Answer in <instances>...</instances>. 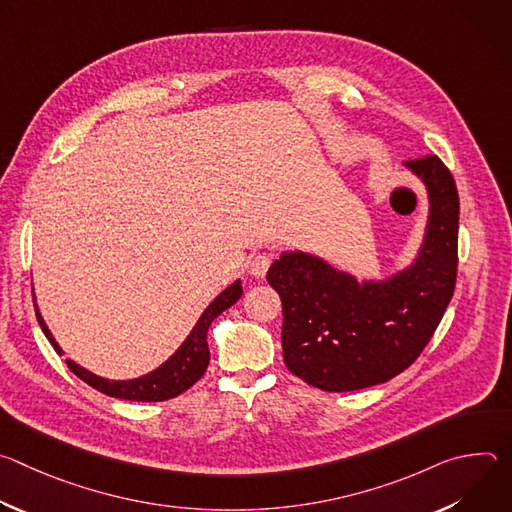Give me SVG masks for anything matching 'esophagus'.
<instances>
[{"label": "esophagus", "instance_id": "esophagus-1", "mask_svg": "<svg viewBox=\"0 0 512 512\" xmlns=\"http://www.w3.org/2000/svg\"><path fill=\"white\" fill-rule=\"evenodd\" d=\"M271 265V257L269 255H253L249 259V273L255 277H263L267 273Z\"/></svg>", "mask_w": 512, "mask_h": 512}]
</instances>
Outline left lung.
Wrapping results in <instances>:
<instances>
[{"instance_id": "left-lung-1", "label": "left lung", "mask_w": 512, "mask_h": 512, "mask_svg": "<svg viewBox=\"0 0 512 512\" xmlns=\"http://www.w3.org/2000/svg\"><path fill=\"white\" fill-rule=\"evenodd\" d=\"M429 194V221L411 267L362 281L308 253H283L267 271L283 306L285 367L330 391L367 389L403 373L423 352L454 296L460 198L437 156L405 164Z\"/></svg>"}]
</instances>
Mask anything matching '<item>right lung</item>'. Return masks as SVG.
Wrapping results in <instances>:
<instances>
[{
    "label": "right lung",
    "instance_id": "right-lung-1",
    "mask_svg": "<svg viewBox=\"0 0 512 512\" xmlns=\"http://www.w3.org/2000/svg\"><path fill=\"white\" fill-rule=\"evenodd\" d=\"M241 296H243V287H241V281L237 279L235 283H231L223 291L221 296L214 298V302L202 312L200 320L196 322V326L192 328V332L188 334L184 344L162 364V367L148 373V375L139 377V379L109 381V379H103V377H97V375L89 373L87 369L79 367V364L72 362V360H66L68 369L75 373L79 379H83L87 385H91L93 389H97V391H101L109 397H115V399H125V401H166V399H174L180 393H184L186 389H190L206 373L208 360H210V350H208V342H206L208 328H210L212 320L218 314H223L227 308H231ZM36 318H38V324H40L42 332L46 334V338L54 346V350L58 354H62V348L52 338V334L46 328L38 308H36Z\"/></svg>",
    "mask_w": 512,
    "mask_h": 512
}]
</instances>
